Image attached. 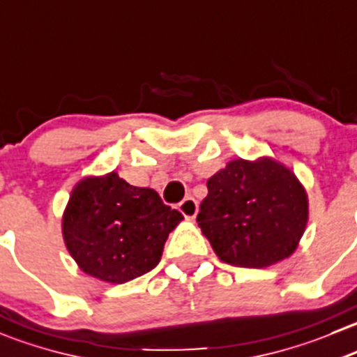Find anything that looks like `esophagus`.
Here are the masks:
<instances>
[{"label": "esophagus", "mask_w": 357, "mask_h": 357, "mask_svg": "<svg viewBox=\"0 0 357 357\" xmlns=\"http://www.w3.org/2000/svg\"><path fill=\"white\" fill-rule=\"evenodd\" d=\"M178 209L186 220H193L197 216V213H199V204H197V200L193 197H186V199H183L179 202Z\"/></svg>", "instance_id": "esophagus-1"}]
</instances>
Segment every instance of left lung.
Returning a JSON list of instances; mask_svg holds the SVG:
<instances>
[{"mask_svg": "<svg viewBox=\"0 0 357 357\" xmlns=\"http://www.w3.org/2000/svg\"><path fill=\"white\" fill-rule=\"evenodd\" d=\"M309 197L295 172L272 157L235 158L207 179L197 223L221 261L271 266L298 248Z\"/></svg>", "mask_w": 357, "mask_h": 357, "instance_id": "obj_1", "label": "left lung"}]
</instances>
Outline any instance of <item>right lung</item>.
Here are the masks:
<instances>
[{"label":"right lung","instance_id":"1","mask_svg":"<svg viewBox=\"0 0 357 357\" xmlns=\"http://www.w3.org/2000/svg\"><path fill=\"white\" fill-rule=\"evenodd\" d=\"M181 220L155 190L129 185L113 171L76 183L62 214V237L79 271L123 284L158 265Z\"/></svg>","mask_w":357,"mask_h":357}]
</instances>
